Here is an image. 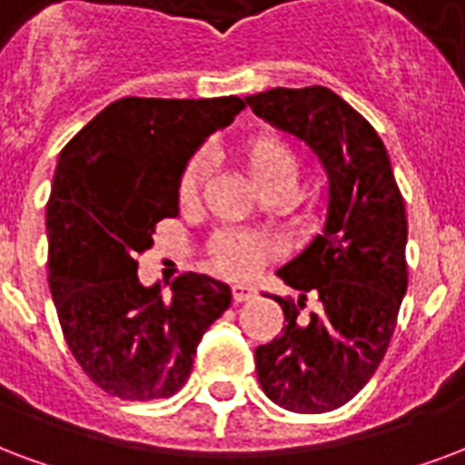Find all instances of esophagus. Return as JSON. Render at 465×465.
<instances>
[{
  "label": "esophagus",
  "mask_w": 465,
  "mask_h": 465,
  "mask_svg": "<svg viewBox=\"0 0 465 465\" xmlns=\"http://www.w3.org/2000/svg\"><path fill=\"white\" fill-rule=\"evenodd\" d=\"M252 296H254V289L250 284H235V286H232V302H235V303L250 302Z\"/></svg>",
  "instance_id": "esophagus-1"
}]
</instances>
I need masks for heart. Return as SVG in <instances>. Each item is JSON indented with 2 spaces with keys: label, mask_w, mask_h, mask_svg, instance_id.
Returning a JSON list of instances; mask_svg holds the SVG:
<instances>
[{
  "label": "heart",
  "mask_w": 465,
  "mask_h": 465,
  "mask_svg": "<svg viewBox=\"0 0 465 465\" xmlns=\"http://www.w3.org/2000/svg\"><path fill=\"white\" fill-rule=\"evenodd\" d=\"M237 159L242 162L250 179L270 195L286 193L294 186L296 173H299V156L294 146L284 137L272 134V132H257L250 134L235 146ZM203 183V163L191 162L183 171L179 183L181 205L193 203L195 195ZM213 264L223 274L232 279L250 277L262 262L270 254V242L252 232H240V230H225L218 232L211 245Z\"/></svg>",
  "instance_id": "1"
}]
</instances>
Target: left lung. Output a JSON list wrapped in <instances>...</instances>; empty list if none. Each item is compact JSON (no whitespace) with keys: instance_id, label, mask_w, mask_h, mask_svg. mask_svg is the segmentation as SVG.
Returning <instances> with one entry per match:
<instances>
[{"instance_id":"1","label":"left lung","mask_w":465,"mask_h":465,"mask_svg":"<svg viewBox=\"0 0 465 465\" xmlns=\"http://www.w3.org/2000/svg\"><path fill=\"white\" fill-rule=\"evenodd\" d=\"M252 113L303 139L328 173L326 228L277 272L286 326L254 351L272 402L321 414L351 402L382 362L407 292V213L375 127L323 85L245 97ZM314 299L309 317L302 316Z\"/></svg>"}]
</instances>
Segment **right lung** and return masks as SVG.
Returning a JSON list of instances; mask_svg holds the SVG:
<instances>
[{
  "mask_svg": "<svg viewBox=\"0 0 465 465\" xmlns=\"http://www.w3.org/2000/svg\"><path fill=\"white\" fill-rule=\"evenodd\" d=\"M245 110L235 95L208 100L122 97L63 146L46 208L48 286L63 336L87 378L129 402L176 394L195 348L232 302L230 286L181 274L139 282L137 257L153 230L179 215L188 159Z\"/></svg>",
  "mask_w": 465,
  "mask_h": 465,
  "instance_id": "right-lung-1",
  "label": "right lung"
}]
</instances>
